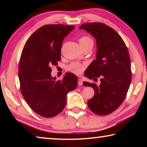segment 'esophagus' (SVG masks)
Returning <instances> with one entry per match:
<instances>
[{
    "label": "esophagus",
    "mask_w": 147,
    "mask_h": 147,
    "mask_svg": "<svg viewBox=\"0 0 147 147\" xmlns=\"http://www.w3.org/2000/svg\"><path fill=\"white\" fill-rule=\"evenodd\" d=\"M78 86H82L83 85V81L82 80L81 78H78Z\"/></svg>",
    "instance_id": "obj_1"
}]
</instances>
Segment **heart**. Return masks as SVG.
Segmentation results:
<instances>
[{
  "mask_svg": "<svg viewBox=\"0 0 147 147\" xmlns=\"http://www.w3.org/2000/svg\"><path fill=\"white\" fill-rule=\"evenodd\" d=\"M80 45H93V41L88 36H83L79 39ZM86 67V65L78 62H73L66 67L67 71L76 74H80L82 73Z\"/></svg>",
  "mask_w": 147,
  "mask_h": 147,
  "instance_id": "heart-1",
  "label": "heart"
}]
</instances>
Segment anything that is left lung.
<instances>
[{"mask_svg": "<svg viewBox=\"0 0 147 147\" xmlns=\"http://www.w3.org/2000/svg\"><path fill=\"white\" fill-rule=\"evenodd\" d=\"M80 29L85 30L94 37L97 48L96 59L86 69L85 76L96 82L100 78V84L84 82V86L92 87L94 91L88 105L97 115H108L121 105L130 85L131 74L128 49L117 32L103 23H85Z\"/></svg>", "mask_w": 147, "mask_h": 147, "instance_id": "left-lung-1", "label": "left lung"}]
</instances>
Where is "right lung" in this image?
I'll return each instance as SVG.
<instances>
[{
    "label": "right lung",
    "instance_id": "1",
    "mask_svg": "<svg viewBox=\"0 0 147 147\" xmlns=\"http://www.w3.org/2000/svg\"><path fill=\"white\" fill-rule=\"evenodd\" d=\"M74 26L47 24L32 34L22 51L19 65L20 88L24 100L34 112L53 117L66 104L67 94L75 89L78 78L67 73L61 80L51 76V65L61 60L63 39Z\"/></svg>",
    "mask_w": 147,
    "mask_h": 147
}]
</instances>
